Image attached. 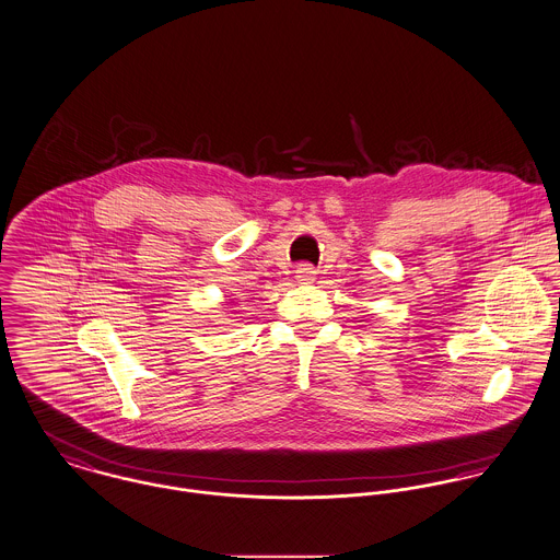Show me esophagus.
I'll return each mask as SVG.
<instances>
[{
  "instance_id": "1",
  "label": "esophagus",
  "mask_w": 560,
  "mask_h": 560,
  "mask_svg": "<svg viewBox=\"0 0 560 560\" xmlns=\"http://www.w3.org/2000/svg\"><path fill=\"white\" fill-rule=\"evenodd\" d=\"M296 279L301 281V283H311L313 279H315V270L307 266V264H303V266H299L296 268Z\"/></svg>"
}]
</instances>
